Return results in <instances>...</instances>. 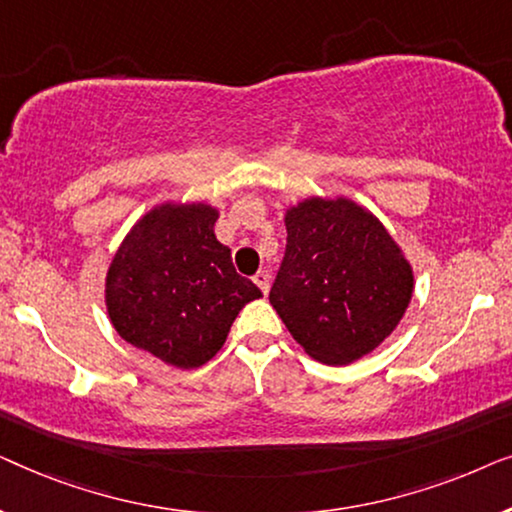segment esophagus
<instances>
[{
  "label": "esophagus",
  "instance_id": "obj_1",
  "mask_svg": "<svg viewBox=\"0 0 512 512\" xmlns=\"http://www.w3.org/2000/svg\"><path fill=\"white\" fill-rule=\"evenodd\" d=\"M254 282H256V286L258 289H261L265 296H268V291H270V275L265 270H258L256 275H254Z\"/></svg>",
  "mask_w": 512,
  "mask_h": 512
}]
</instances>
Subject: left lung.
<instances>
[{
    "label": "left lung",
    "instance_id": "obj_1",
    "mask_svg": "<svg viewBox=\"0 0 512 512\" xmlns=\"http://www.w3.org/2000/svg\"><path fill=\"white\" fill-rule=\"evenodd\" d=\"M286 256L270 303L307 356L347 366L375 352L408 310L415 272L384 223L347 195L284 209Z\"/></svg>",
    "mask_w": 512,
    "mask_h": 512
}]
</instances>
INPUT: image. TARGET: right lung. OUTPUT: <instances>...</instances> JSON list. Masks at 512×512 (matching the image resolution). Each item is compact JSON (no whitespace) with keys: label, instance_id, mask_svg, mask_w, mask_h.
I'll use <instances>...</instances> for the list:
<instances>
[{"label":"right lung","instance_id":"obj_1","mask_svg":"<svg viewBox=\"0 0 512 512\" xmlns=\"http://www.w3.org/2000/svg\"><path fill=\"white\" fill-rule=\"evenodd\" d=\"M219 216L209 202H160L128 230L104 277L116 333L179 370L214 359L242 307L263 296L216 240Z\"/></svg>","mask_w":512,"mask_h":512}]
</instances>
